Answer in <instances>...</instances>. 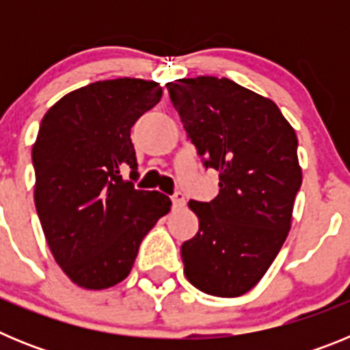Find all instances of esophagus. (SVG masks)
<instances>
[{
    "instance_id": "obj_1",
    "label": "esophagus",
    "mask_w": 350,
    "mask_h": 350,
    "mask_svg": "<svg viewBox=\"0 0 350 350\" xmlns=\"http://www.w3.org/2000/svg\"><path fill=\"white\" fill-rule=\"evenodd\" d=\"M172 203H173V208H182L185 205V196L184 193L177 191V193L172 196Z\"/></svg>"
}]
</instances>
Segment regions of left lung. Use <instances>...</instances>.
<instances>
[{"label":"left lung","mask_w":350,"mask_h":350,"mask_svg":"<svg viewBox=\"0 0 350 350\" xmlns=\"http://www.w3.org/2000/svg\"><path fill=\"white\" fill-rule=\"evenodd\" d=\"M203 166L219 172V194L194 202L200 230L182 243L184 273L206 295H245L267 273L291 230L301 185L298 138L279 107L230 79L166 83Z\"/></svg>","instance_id":"obj_1"}]
</instances>
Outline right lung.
Returning a JSON list of instances; mask_svg holds the SVG:
<instances>
[{
    "instance_id": "1",
    "label": "right lung",
    "mask_w": 350,
    "mask_h": 350,
    "mask_svg": "<svg viewBox=\"0 0 350 350\" xmlns=\"http://www.w3.org/2000/svg\"><path fill=\"white\" fill-rule=\"evenodd\" d=\"M157 82L100 80L68 92L43 116L33 145L35 205L55 262L83 289L129 275L145 234L170 212L157 191L135 189L133 124L161 101Z\"/></svg>"
}]
</instances>
